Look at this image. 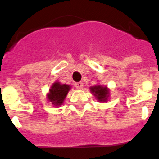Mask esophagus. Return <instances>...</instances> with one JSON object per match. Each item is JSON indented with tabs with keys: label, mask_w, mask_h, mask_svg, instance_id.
Masks as SVG:
<instances>
[{
	"label": "esophagus",
	"mask_w": 159,
	"mask_h": 159,
	"mask_svg": "<svg viewBox=\"0 0 159 159\" xmlns=\"http://www.w3.org/2000/svg\"><path fill=\"white\" fill-rule=\"evenodd\" d=\"M75 87H76V89H83V83L82 82H78V83H75Z\"/></svg>",
	"instance_id": "esophagus-1"
}]
</instances>
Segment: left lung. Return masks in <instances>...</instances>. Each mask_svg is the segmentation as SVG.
I'll list each match as a JSON object with an SVG mask.
<instances>
[{
  "label": "left lung",
  "instance_id": "left-lung-1",
  "mask_svg": "<svg viewBox=\"0 0 159 159\" xmlns=\"http://www.w3.org/2000/svg\"><path fill=\"white\" fill-rule=\"evenodd\" d=\"M90 91L94 96L96 97V99L100 102H106L109 97V93H110L107 87L100 86V85L91 87Z\"/></svg>",
  "mask_w": 159,
  "mask_h": 159
}]
</instances>
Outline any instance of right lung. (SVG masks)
<instances>
[{"mask_svg": "<svg viewBox=\"0 0 159 159\" xmlns=\"http://www.w3.org/2000/svg\"><path fill=\"white\" fill-rule=\"evenodd\" d=\"M70 89V85L61 84L59 82H55L49 89V93H48V100L53 105V107H59L63 104Z\"/></svg>", "mask_w": 159, "mask_h": 159, "instance_id": "obj_1", "label": "right lung"}]
</instances>
